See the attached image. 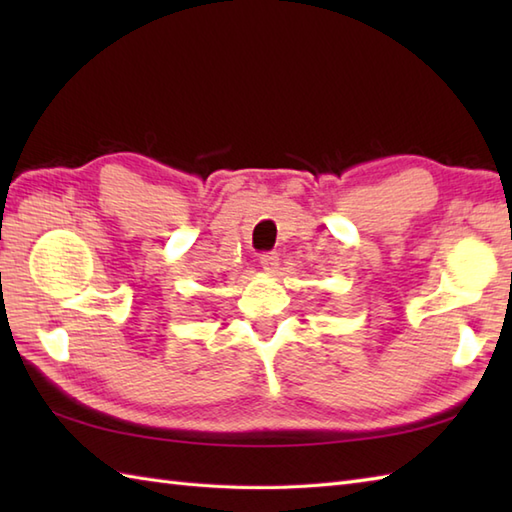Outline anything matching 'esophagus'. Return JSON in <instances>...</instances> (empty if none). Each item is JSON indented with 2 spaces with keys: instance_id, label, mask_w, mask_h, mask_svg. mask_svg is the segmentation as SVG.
Returning <instances> with one entry per match:
<instances>
[{
  "instance_id": "1",
  "label": "esophagus",
  "mask_w": 512,
  "mask_h": 512,
  "mask_svg": "<svg viewBox=\"0 0 512 512\" xmlns=\"http://www.w3.org/2000/svg\"><path fill=\"white\" fill-rule=\"evenodd\" d=\"M259 264H262L266 273H277L279 255L275 253V250H268V253H262V257H259Z\"/></svg>"
}]
</instances>
